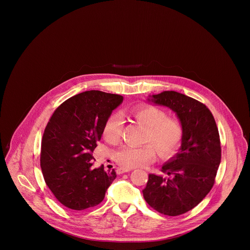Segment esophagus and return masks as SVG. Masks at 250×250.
Returning <instances> with one entry per match:
<instances>
[{"instance_id": "34e87169", "label": "esophagus", "mask_w": 250, "mask_h": 250, "mask_svg": "<svg viewBox=\"0 0 250 250\" xmlns=\"http://www.w3.org/2000/svg\"><path fill=\"white\" fill-rule=\"evenodd\" d=\"M131 169L129 168H125V167H120L117 169V173L118 174H124V173H126V172H129Z\"/></svg>"}]
</instances>
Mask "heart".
Segmentation results:
<instances>
[{
    "instance_id": "heart-1",
    "label": "heart",
    "mask_w": 250,
    "mask_h": 250,
    "mask_svg": "<svg viewBox=\"0 0 250 250\" xmlns=\"http://www.w3.org/2000/svg\"><path fill=\"white\" fill-rule=\"evenodd\" d=\"M134 120L146 128L142 146H125L120 148L115 158L126 168L145 166L154 160L156 149L162 156L173 154L180 146L184 130L181 122L174 117H166V113L153 105L136 106L131 112ZM124 120L120 114L112 115L106 120L103 134L111 145H117L122 138Z\"/></svg>"
}]
</instances>
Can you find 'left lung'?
<instances>
[{"label":"left lung","instance_id":"obj_1","mask_svg":"<svg viewBox=\"0 0 250 250\" xmlns=\"http://www.w3.org/2000/svg\"><path fill=\"white\" fill-rule=\"evenodd\" d=\"M147 101L172 110L184 134L179 152L162 165L166 177L149 174L142 193L157 211L179 216L195 208L215 183L222 157L219 130L207 106L184 94L163 91Z\"/></svg>","mask_w":250,"mask_h":250}]
</instances>
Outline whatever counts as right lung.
<instances>
[{
	"mask_svg": "<svg viewBox=\"0 0 250 250\" xmlns=\"http://www.w3.org/2000/svg\"><path fill=\"white\" fill-rule=\"evenodd\" d=\"M124 97L91 90L69 98L50 118L42 142L41 167L47 187L66 208L99 205L116 179L113 169L93 168V151L104 124Z\"/></svg>",
	"mask_w": 250,
	"mask_h": 250,
	"instance_id": "1",
	"label": "right lung"
}]
</instances>
